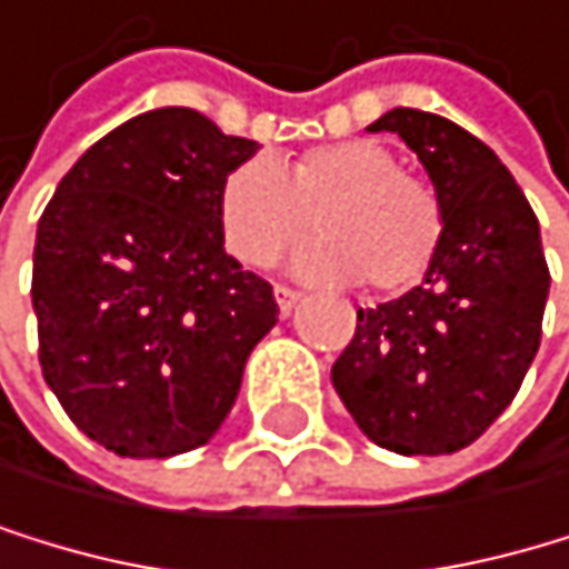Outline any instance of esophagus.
I'll use <instances>...</instances> for the list:
<instances>
[{"label": "esophagus", "instance_id": "1", "mask_svg": "<svg viewBox=\"0 0 569 569\" xmlns=\"http://www.w3.org/2000/svg\"><path fill=\"white\" fill-rule=\"evenodd\" d=\"M300 300V290L297 287H287V282H276V303H279V315H290Z\"/></svg>", "mask_w": 569, "mask_h": 569}]
</instances>
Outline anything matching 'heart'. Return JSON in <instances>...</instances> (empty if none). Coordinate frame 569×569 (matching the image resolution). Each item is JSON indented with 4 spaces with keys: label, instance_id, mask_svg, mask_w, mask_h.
<instances>
[{
    "label": "heart",
    "instance_id": "obj_1",
    "mask_svg": "<svg viewBox=\"0 0 569 569\" xmlns=\"http://www.w3.org/2000/svg\"><path fill=\"white\" fill-rule=\"evenodd\" d=\"M216 212L230 254L248 266L276 261L315 220L321 241L303 254V266L336 282L360 279L370 293L412 290L445 237L437 188L402 170L373 139L311 146L290 174L272 157L237 163L220 184Z\"/></svg>",
    "mask_w": 569,
    "mask_h": 569
}]
</instances>
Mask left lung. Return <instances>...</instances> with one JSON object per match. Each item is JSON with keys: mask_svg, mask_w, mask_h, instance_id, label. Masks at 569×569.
Masks as SVG:
<instances>
[{"mask_svg": "<svg viewBox=\"0 0 569 569\" xmlns=\"http://www.w3.org/2000/svg\"><path fill=\"white\" fill-rule=\"evenodd\" d=\"M445 206L430 272L399 300L357 311L332 385L357 427L395 455H455L515 402L539 353L549 266L539 220L510 170L461 124L395 108Z\"/></svg>", "mask_w": 569, "mask_h": 569, "instance_id": "1", "label": "left lung"}]
</instances>
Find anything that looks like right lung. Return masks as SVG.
<instances>
[{"instance_id":"add662e5","label":"right lung","mask_w":569,"mask_h":569,"mask_svg":"<svg viewBox=\"0 0 569 569\" xmlns=\"http://www.w3.org/2000/svg\"><path fill=\"white\" fill-rule=\"evenodd\" d=\"M258 142L191 108L118 124L54 188L33 244L38 360L72 423L124 458L206 445L279 318L223 251L216 199Z\"/></svg>"}]
</instances>
